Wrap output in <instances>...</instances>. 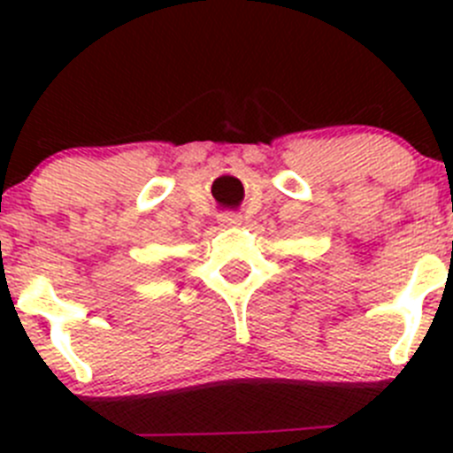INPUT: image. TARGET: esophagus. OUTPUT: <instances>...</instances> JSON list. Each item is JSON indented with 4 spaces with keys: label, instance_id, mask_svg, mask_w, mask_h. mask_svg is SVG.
I'll return each mask as SVG.
<instances>
[{
    "label": "esophagus",
    "instance_id": "1",
    "mask_svg": "<svg viewBox=\"0 0 453 453\" xmlns=\"http://www.w3.org/2000/svg\"><path fill=\"white\" fill-rule=\"evenodd\" d=\"M218 222L222 224V226H238V224L242 222V215L235 213V211H224V213L218 215Z\"/></svg>",
    "mask_w": 453,
    "mask_h": 453
}]
</instances>
